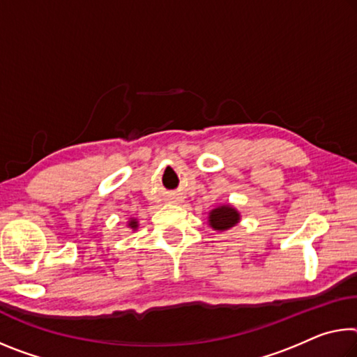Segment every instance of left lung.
Here are the masks:
<instances>
[{
  "mask_svg": "<svg viewBox=\"0 0 357 357\" xmlns=\"http://www.w3.org/2000/svg\"><path fill=\"white\" fill-rule=\"evenodd\" d=\"M208 222L214 230H219V231L229 230L240 222V213L230 205L218 206L209 211Z\"/></svg>",
  "mask_w": 357,
  "mask_h": 357,
  "instance_id": "left-lung-1",
  "label": "left lung"
}]
</instances>
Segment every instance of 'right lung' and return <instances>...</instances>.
Returning <instances> with one entry per match:
<instances>
[{
	"label": "right lung",
	"instance_id": "add662e5",
	"mask_svg": "<svg viewBox=\"0 0 357 357\" xmlns=\"http://www.w3.org/2000/svg\"><path fill=\"white\" fill-rule=\"evenodd\" d=\"M128 227L132 230H137L138 229V220L137 219H130L128 220Z\"/></svg>",
	"mask_w": 357,
	"mask_h": 357
}]
</instances>
